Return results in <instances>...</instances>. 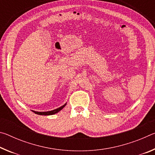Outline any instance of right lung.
Wrapping results in <instances>:
<instances>
[{
	"mask_svg": "<svg viewBox=\"0 0 155 155\" xmlns=\"http://www.w3.org/2000/svg\"><path fill=\"white\" fill-rule=\"evenodd\" d=\"M66 105V103L64 105L59 107L58 109H56L54 110H52V111H45V112H39V111H32L33 112L35 113V114H38V115H53V114H55L57 113H58L59 111H61V110L64 108V107Z\"/></svg>",
	"mask_w": 155,
	"mask_h": 155,
	"instance_id": "add662e5",
	"label": "right lung"
}]
</instances>
